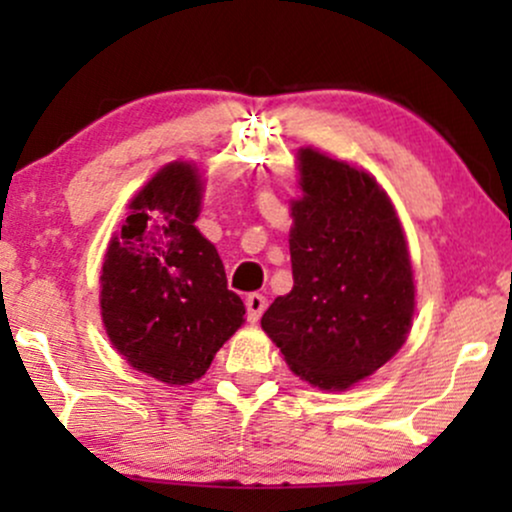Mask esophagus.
Here are the masks:
<instances>
[{
	"instance_id": "34e87169",
	"label": "esophagus",
	"mask_w": 512,
	"mask_h": 512,
	"mask_svg": "<svg viewBox=\"0 0 512 512\" xmlns=\"http://www.w3.org/2000/svg\"><path fill=\"white\" fill-rule=\"evenodd\" d=\"M245 308H248V320L257 322L262 317L264 308H267V298H264L262 293H250V296L245 298Z\"/></svg>"
}]
</instances>
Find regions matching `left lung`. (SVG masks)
Returning <instances> with one entry per match:
<instances>
[{"label": "left lung", "instance_id": "left-lung-1", "mask_svg": "<svg viewBox=\"0 0 512 512\" xmlns=\"http://www.w3.org/2000/svg\"><path fill=\"white\" fill-rule=\"evenodd\" d=\"M303 197L291 202L293 289L262 330L298 378L346 390L402 349L414 272L395 207L366 170L298 151Z\"/></svg>", "mask_w": 512, "mask_h": 512}]
</instances>
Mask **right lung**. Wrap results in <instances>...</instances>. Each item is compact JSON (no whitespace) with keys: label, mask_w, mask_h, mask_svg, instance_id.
<instances>
[{"label":"right lung","mask_w":512,"mask_h":512,"mask_svg":"<svg viewBox=\"0 0 512 512\" xmlns=\"http://www.w3.org/2000/svg\"><path fill=\"white\" fill-rule=\"evenodd\" d=\"M202 180L192 163H168L129 202L101 274V315L132 368L168 385L202 378L243 325L245 305L195 221Z\"/></svg>","instance_id":"1"}]
</instances>
